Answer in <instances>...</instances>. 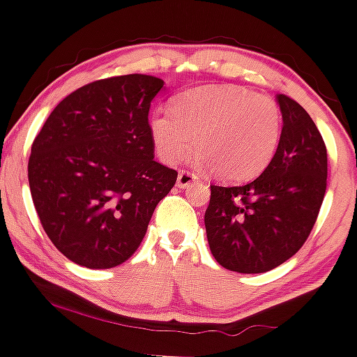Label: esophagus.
<instances>
[{
  "instance_id": "1",
  "label": "esophagus",
  "mask_w": 357,
  "mask_h": 357,
  "mask_svg": "<svg viewBox=\"0 0 357 357\" xmlns=\"http://www.w3.org/2000/svg\"><path fill=\"white\" fill-rule=\"evenodd\" d=\"M199 181H200L199 176L192 174V172H188V171H179L176 185H178V188H188V186L195 185V183H199Z\"/></svg>"
}]
</instances>
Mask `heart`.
<instances>
[{
  "label": "heart",
  "mask_w": 357,
  "mask_h": 357,
  "mask_svg": "<svg viewBox=\"0 0 357 357\" xmlns=\"http://www.w3.org/2000/svg\"><path fill=\"white\" fill-rule=\"evenodd\" d=\"M282 110L238 86H205L178 98L174 112L153 110L150 135L158 157L174 160L195 143L193 162L226 181H247L271 162L282 138Z\"/></svg>",
  "instance_id": "b5f03b06"
}]
</instances>
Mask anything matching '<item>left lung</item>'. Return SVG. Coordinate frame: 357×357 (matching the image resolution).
<instances>
[{
  "label": "left lung",
  "mask_w": 357,
  "mask_h": 357,
  "mask_svg": "<svg viewBox=\"0 0 357 357\" xmlns=\"http://www.w3.org/2000/svg\"><path fill=\"white\" fill-rule=\"evenodd\" d=\"M283 128L278 150L243 186H211L205 231L212 255L236 273L278 268L304 245L326 192V146L295 100L276 95Z\"/></svg>",
  "instance_id": "1"
}]
</instances>
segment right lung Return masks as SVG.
<instances>
[{
	"instance_id": "right-lung-1",
	"label": "right lung",
	"mask_w": 357,
	"mask_h": 357,
	"mask_svg": "<svg viewBox=\"0 0 357 357\" xmlns=\"http://www.w3.org/2000/svg\"><path fill=\"white\" fill-rule=\"evenodd\" d=\"M164 81L129 74L75 89L32 143L29 186L46 235L89 269L128 261L178 172L153 158L149 110Z\"/></svg>"
}]
</instances>
